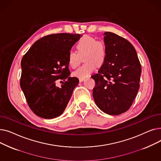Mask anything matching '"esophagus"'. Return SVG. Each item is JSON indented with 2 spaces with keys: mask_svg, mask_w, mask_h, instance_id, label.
I'll return each instance as SVG.
<instances>
[{
  "mask_svg": "<svg viewBox=\"0 0 161 161\" xmlns=\"http://www.w3.org/2000/svg\"><path fill=\"white\" fill-rule=\"evenodd\" d=\"M85 79H86V78H79V80L80 82H82L85 80Z\"/></svg>",
  "mask_w": 161,
  "mask_h": 161,
  "instance_id": "esophagus-1",
  "label": "esophagus"
}]
</instances>
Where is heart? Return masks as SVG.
<instances>
[{"label":"heart","instance_id":"b5f03b06","mask_svg":"<svg viewBox=\"0 0 161 161\" xmlns=\"http://www.w3.org/2000/svg\"><path fill=\"white\" fill-rule=\"evenodd\" d=\"M76 52H71L68 56V61L72 69L77 68L84 56L86 63L73 72L75 77L86 78L93 72L97 64H102L106 57V47L102 41H97L95 38L86 35L81 38L76 44Z\"/></svg>","mask_w":161,"mask_h":161}]
</instances>
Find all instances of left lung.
Returning <instances> with one entry per match:
<instances>
[{"label":"left lung","mask_w":161,"mask_h":161,"mask_svg":"<svg viewBox=\"0 0 161 161\" xmlns=\"http://www.w3.org/2000/svg\"><path fill=\"white\" fill-rule=\"evenodd\" d=\"M106 57L97 74L92 96L104 113L117 115L131 106L140 88L142 68L136 49L127 40L104 32Z\"/></svg>","instance_id":"8db88e82"}]
</instances>
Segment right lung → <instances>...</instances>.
Wrapping results in <instances>:
<instances>
[{
	"mask_svg": "<svg viewBox=\"0 0 161 161\" xmlns=\"http://www.w3.org/2000/svg\"><path fill=\"white\" fill-rule=\"evenodd\" d=\"M82 36L59 33L42 37L31 46L21 62L20 86L34 114L44 119L60 116L79 80L69 77L68 56ZM63 79L61 88L56 86Z\"/></svg>",
	"mask_w": 161,
	"mask_h": 161,
	"instance_id": "add662e5",
	"label": "right lung"
}]
</instances>
